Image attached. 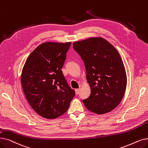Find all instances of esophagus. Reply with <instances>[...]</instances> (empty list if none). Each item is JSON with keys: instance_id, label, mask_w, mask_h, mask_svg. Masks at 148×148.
Listing matches in <instances>:
<instances>
[{"instance_id": "obj_1", "label": "esophagus", "mask_w": 148, "mask_h": 148, "mask_svg": "<svg viewBox=\"0 0 148 148\" xmlns=\"http://www.w3.org/2000/svg\"><path fill=\"white\" fill-rule=\"evenodd\" d=\"M80 88H79V89H75V94H76L77 95L79 94V92H80Z\"/></svg>"}]
</instances>
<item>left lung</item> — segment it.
Here are the masks:
<instances>
[{
	"mask_svg": "<svg viewBox=\"0 0 148 148\" xmlns=\"http://www.w3.org/2000/svg\"><path fill=\"white\" fill-rule=\"evenodd\" d=\"M73 48L84 62L91 95L83 100L97 114L111 112L123 99L127 76L123 60L111 43L100 37L75 42Z\"/></svg>",
	"mask_w": 148,
	"mask_h": 148,
	"instance_id": "1",
	"label": "left lung"
}]
</instances>
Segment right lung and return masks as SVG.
<instances>
[{"instance_id": "obj_1", "label": "right lung", "mask_w": 148, "mask_h": 148, "mask_svg": "<svg viewBox=\"0 0 148 148\" xmlns=\"http://www.w3.org/2000/svg\"><path fill=\"white\" fill-rule=\"evenodd\" d=\"M71 42H48L28 56L21 77L25 97L40 116L54 119L65 114L75 95L61 69Z\"/></svg>"}]
</instances>
